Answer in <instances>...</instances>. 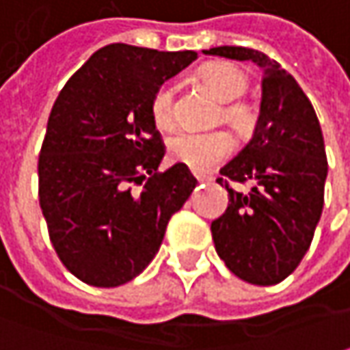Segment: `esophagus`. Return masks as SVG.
<instances>
[{
  "instance_id": "obj_1",
  "label": "esophagus",
  "mask_w": 350,
  "mask_h": 350,
  "mask_svg": "<svg viewBox=\"0 0 350 350\" xmlns=\"http://www.w3.org/2000/svg\"><path fill=\"white\" fill-rule=\"evenodd\" d=\"M196 178H198V182H208V184H210V182L214 180L212 176H196Z\"/></svg>"
}]
</instances>
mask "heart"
Segmentation results:
<instances>
[{
	"label": "heart",
	"mask_w": 350,
	"mask_h": 350,
	"mask_svg": "<svg viewBox=\"0 0 350 350\" xmlns=\"http://www.w3.org/2000/svg\"><path fill=\"white\" fill-rule=\"evenodd\" d=\"M200 81L224 100L221 116L236 131H250L256 124V111L247 103H237L247 91V75L232 63H210L200 71ZM234 100V103H230ZM150 116L156 129L170 131L174 126V89L172 85H160L150 98ZM234 150L232 136L224 131L216 133H178L168 140V156L178 164L188 166L192 172L204 174L221 164Z\"/></svg>",
	"instance_id": "b5f03b06"
}]
</instances>
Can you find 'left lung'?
<instances>
[{"label":"left lung","instance_id":"obj_1","mask_svg":"<svg viewBox=\"0 0 350 350\" xmlns=\"http://www.w3.org/2000/svg\"><path fill=\"white\" fill-rule=\"evenodd\" d=\"M204 53L263 69L254 136L219 170L230 204L212 221V237L234 275L275 285L297 269L323 212L329 166L321 124L297 81L265 53L228 45ZM230 181H252V188L237 193Z\"/></svg>","mask_w":350,"mask_h":350}]
</instances>
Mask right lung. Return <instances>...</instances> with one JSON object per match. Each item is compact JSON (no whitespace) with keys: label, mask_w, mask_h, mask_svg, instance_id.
<instances>
[{"label":"right lung","mask_w":350,"mask_h":350,"mask_svg":"<svg viewBox=\"0 0 350 350\" xmlns=\"http://www.w3.org/2000/svg\"><path fill=\"white\" fill-rule=\"evenodd\" d=\"M196 57L107 45L53 105L37 164L39 204L59 259L89 285L118 287L142 273L196 188L184 164L158 172L166 148L150 116L156 89Z\"/></svg>","instance_id":"obj_1"}]
</instances>
